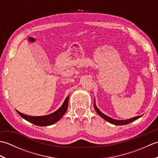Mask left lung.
Segmentation results:
<instances>
[{
	"mask_svg": "<svg viewBox=\"0 0 158 158\" xmlns=\"http://www.w3.org/2000/svg\"><path fill=\"white\" fill-rule=\"evenodd\" d=\"M94 109L96 110V111L97 112V113H98L100 117H102L104 119L107 121L108 122L112 123V124H114V125H116V126L126 125V124H128L131 122H134V121H135L136 119H138L139 118H140V117H142V115H140V116H136V117H132V118H130V119H128L117 120V119H113V118H111V117H110L109 116L105 115V114L102 113L101 111H100L99 109L96 105L95 99H94Z\"/></svg>",
	"mask_w": 158,
	"mask_h": 158,
	"instance_id": "left-lung-1",
	"label": "left lung"
}]
</instances>
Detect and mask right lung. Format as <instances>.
Wrapping results in <instances>:
<instances>
[{"instance_id": "right-lung-1", "label": "right lung", "mask_w": 158, "mask_h": 158, "mask_svg": "<svg viewBox=\"0 0 158 158\" xmlns=\"http://www.w3.org/2000/svg\"><path fill=\"white\" fill-rule=\"evenodd\" d=\"M69 98V96L66 97L65 100L62 104V105L60 106V108L56 110L55 112L44 116H30L27 115H24V114L19 112L18 110H17L16 111L18 112V113L22 117V118L26 119V121H28L29 122L35 124V125L39 126H50L52 125L53 123H55L57 122H58L60 118L64 115V113L66 112L67 109H68Z\"/></svg>"}]
</instances>
